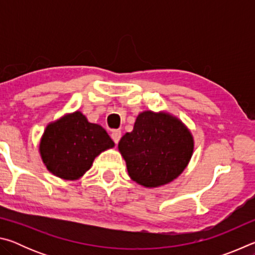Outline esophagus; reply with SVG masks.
I'll return each instance as SVG.
<instances>
[{"instance_id":"esophagus-1","label":"esophagus","mask_w":255,"mask_h":255,"mask_svg":"<svg viewBox=\"0 0 255 255\" xmlns=\"http://www.w3.org/2000/svg\"><path fill=\"white\" fill-rule=\"evenodd\" d=\"M111 138H112V140H114L116 144H118L119 140H120V138H122V131H120V130H114V131L111 132Z\"/></svg>"}]
</instances>
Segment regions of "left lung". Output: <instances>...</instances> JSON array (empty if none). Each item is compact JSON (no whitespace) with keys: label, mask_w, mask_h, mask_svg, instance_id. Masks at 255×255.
<instances>
[{"label":"left lung","mask_w":255,"mask_h":255,"mask_svg":"<svg viewBox=\"0 0 255 255\" xmlns=\"http://www.w3.org/2000/svg\"><path fill=\"white\" fill-rule=\"evenodd\" d=\"M195 140L188 127L165 111L145 110L133 129L122 137L118 149L128 175L145 188H157L175 180L191 159Z\"/></svg>","instance_id":"8db88e82"}]
</instances>
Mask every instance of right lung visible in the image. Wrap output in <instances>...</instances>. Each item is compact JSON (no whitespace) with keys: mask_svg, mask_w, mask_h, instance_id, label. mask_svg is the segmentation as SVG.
<instances>
[{"mask_svg":"<svg viewBox=\"0 0 255 255\" xmlns=\"http://www.w3.org/2000/svg\"><path fill=\"white\" fill-rule=\"evenodd\" d=\"M114 146L100 125L89 123L81 111H75L47 125L39 153L50 173L74 181L91 169L98 155Z\"/></svg>","mask_w":255,"mask_h":255,"instance_id":"add662e5","label":"right lung"}]
</instances>
